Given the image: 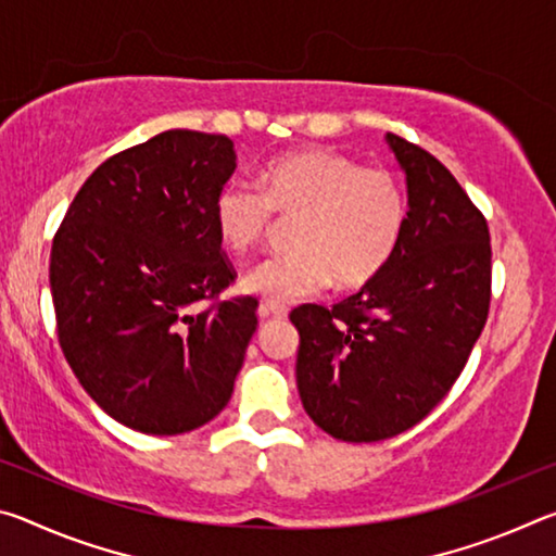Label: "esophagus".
I'll return each instance as SVG.
<instances>
[{"label":"esophagus","mask_w":556,"mask_h":556,"mask_svg":"<svg viewBox=\"0 0 556 556\" xmlns=\"http://www.w3.org/2000/svg\"><path fill=\"white\" fill-rule=\"evenodd\" d=\"M257 314H260V318H285L287 306L277 304V301H262Z\"/></svg>","instance_id":"1"}]
</instances>
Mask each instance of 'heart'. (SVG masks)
<instances>
[{"mask_svg":"<svg viewBox=\"0 0 556 556\" xmlns=\"http://www.w3.org/2000/svg\"><path fill=\"white\" fill-rule=\"evenodd\" d=\"M271 213L296 218L294 252L269 257L242 277V289L267 301L314 296L331 281L370 285L390 265L407 228V195L397 176L365 168L328 149H296L262 168L260 191L225 184L213 201L220 242L248 252L265 238Z\"/></svg>","mask_w":556,"mask_h":556,"instance_id":"1","label":"heart"}]
</instances>
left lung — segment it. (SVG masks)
Segmentation results:
<instances>
[{
  "label": "left lung",
  "instance_id": "1",
  "mask_svg": "<svg viewBox=\"0 0 556 556\" xmlns=\"http://www.w3.org/2000/svg\"><path fill=\"white\" fill-rule=\"evenodd\" d=\"M407 181V228L390 265L331 308L291 312L296 388L326 434L397 437L446 397L491 306L488 223L448 168L384 135Z\"/></svg>",
  "mask_w": 556,
  "mask_h": 556
}]
</instances>
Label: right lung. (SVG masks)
I'll list each match as a JSON object with an SVG mask.
<instances>
[{
    "mask_svg": "<svg viewBox=\"0 0 556 556\" xmlns=\"http://www.w3.org/2000/svg\"><path fill=\"white\" fill-rule=\"evenodd\" d=\"M235 166L225 135L162 131L102 162L53 238L65 361L102 412L142 434L218 417L257 328L255 299L201 308L232 281L213 201Z\"/></svg>",
    "mask_w": 556,
    "mask_h": 556,
    "instance_id": "right-lung-1",
    "label": "right lung"
}]
</instances>
